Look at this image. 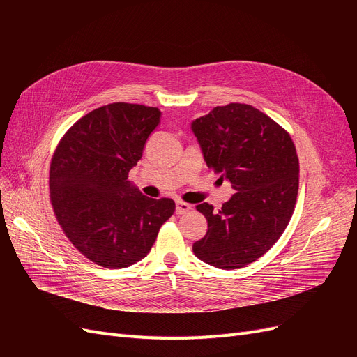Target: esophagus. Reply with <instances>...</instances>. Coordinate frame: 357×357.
<instances>
[{
  "mask_svg": "<svg viewBox=\"0 0 357 357\" xmlns=\"http://www.w3.org/2000/svg\"><path fill=\"white\" fill-rule=\"evenodd\" d=\"M191 210H192L191 204H188V202H183V201H176V214L182 215V214L190 213Z\"/></svg>",
  "mask_w": 357,
  "mask_h": 357,
  "instance_id": "1",
  "label": "esophagus"
}]
</instances>
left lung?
Masks as SVG:
<instances>
[{
  "label": "left lung",
  "instance_id": "1",
  "mask_svg": "<svg viewBox=\"0 0 357 357\" xmlns=\"http://www.w3.org/2000/svg\"><path fill=\"white\" fill-rule=\"evenodd\" d=\"M207 166L231 182L236 194L220 210L197 205L208 231L194 243L198 259L238 269L264 256L294 214L299 160L288 131L257 108L231 102L192 123Z\"/></svg>",
  "mask_w": 357,
  "mask_h": 357
}]
</instances>
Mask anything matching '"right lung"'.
Masks as SVG:
<instances>
[{
    "instance_id": "obj_1",
    "label": "right lung",
    "mask_w": 357,
    "mask_h": 357,
    "mask_svg": "<svg viewBox=\"0 0 357 357\" xmlns=\"http://www.w3.org/2000/svg\"><path fill=\"white\" fill-rule=\"evenodd\" d=\"M159 119L155 107L112 102L79 119L54 149L49 169L54 217L77 250L98 266L135 265L175 213L174 199L149 198L127 181Z\"/></svg>"
}]
</instances>
